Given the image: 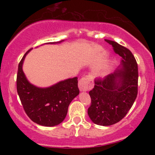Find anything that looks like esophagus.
<instances>
[{
    "mask_svg": "<svg viewBox=\"0 0 155 155\" xmlns=\"http://www.w3.org/2000/svg\"><path fill=\"white\" fill-rule=\"evenodd\" d=\"M93 78L91 75L85 76L79 81V88L80 91H87L93 87Z\"/></svg>",
    "mask_w": 155,
    "mask_h": 155,
    "instance_id": "obj_1",
    "label": "esophagus"
}]
</instances>
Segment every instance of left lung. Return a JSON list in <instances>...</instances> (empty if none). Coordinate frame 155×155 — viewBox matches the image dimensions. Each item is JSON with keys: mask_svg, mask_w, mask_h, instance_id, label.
I'll return each instance as SVG.
<instances>
[{"mask_svg": "<svg viewBox=\"0 0 155 155\" xmlns=\"http://www.w3.org/2000/svg\"><path fill=\"white\" fill-rule=\"evenodd\" d=\"M116 54L122 57L120 67L113 74L95 80L90 90L91 105L88 115L94 123L108 126L123 119L132 107L138 95V64L127 48L105 39Z\"/></svg>", "mask_w": 155, "mask_h": 155, "instance_id": "1", "label": "left lung"}]
</instances>
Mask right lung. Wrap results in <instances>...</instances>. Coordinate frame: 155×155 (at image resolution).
Returning <instances> with one entry per match:
<instances>
[{
  "instance_id": "right-lung-1",
  "label": "right lung",
  "mask_w": 155,
  "mask_h": 155,
  "mask_svg": "<svg viewBox=\"0 0 155 155\" xmlns=\"http://www.w3.org/2000/svg\"><path fill=\"white\" fill-rule=\"evenodd\" d=\"M51 42L49 44H58ZM29 49L19 62L17 76V90L25 111L33 122L47 127L58 125L64 120L73 99L79 93L78 78L68 79L47 88L31 84L25 76L22 64Z\"/></svg>"
}]
</instances>
